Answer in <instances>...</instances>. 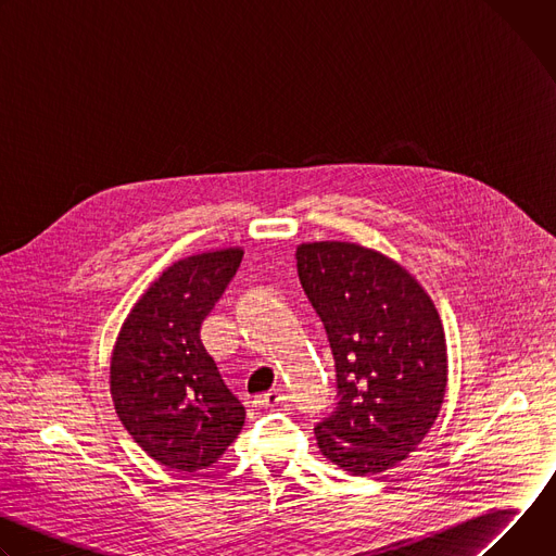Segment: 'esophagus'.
Segmentation results:
<instances>
[{
    "label": "esophagus",
    "mask_w": 556,
    "mask_h": 556,
    "mask_svg": "<svg viewBox=\"0 0 556 556\" xmlns=\"http://www.w3.org/2000/svg\"><path fill=\"white\" fill-rule=\"evenodd\" d=\"M281 401H283V393H281L279 389H273V391L260 393L253 403H255L257 407L268 409V407H277V405H281Z\"/></svg>",
    "instance_id": "34e87169"
}]
</instances>
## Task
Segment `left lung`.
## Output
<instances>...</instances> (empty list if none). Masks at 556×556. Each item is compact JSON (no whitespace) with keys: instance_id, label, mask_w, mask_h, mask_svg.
Instances as JSON below:
<instances>
[{"instance_id":"1","label":"left lung","mask_w":556,"mask_h":556,"mask_svg":"<svg viewBox=\"0 0 556 556\" xmlns=\"http://www.w3.org/2000/svg\"><path fill=\"white\" fill-rule=\"evenodd\" d=\"M296 268L337 361L339 405L316 425V444L352 475L384 472L416 451L444 403L438 307L405 266L361 244H299Z\"/></svg>"}]
</instances>
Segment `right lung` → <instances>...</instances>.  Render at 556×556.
I'll list each match as a JSON object with an SVG mask.
<instances>
[{
    "label": "right lung",
    "mask_w": 556,
    "mask_h": 556,
    "mask_svg": "<svg viewBox=\"0 0 556 556\" xmlns=\"http://www.w3.org/2000/svg\"><path fill=\"white\" fill-rule=\"evenodd\" d=\"M242 257L232 247L172 264L134 303L112 350L114 409L134 442L172 470L215 464L244 427V407L200 339Z\"/></svg>",
    "instance_id": "right-lung-1"
}]
</instances>
